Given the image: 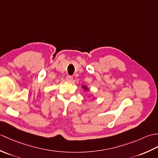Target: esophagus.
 Returning a JSON list of instances; mask_svg holds the SVG:
<instances>
[{
    "label": "esophagus",
    "instance_id": "esophagus-1",
    "mask_svg": "<svg viewBox=\"0 0 158 158\" xmlns=\"http://www.w3.org/2000/svg\"><path fill=\"white\" fill-rule=\"evenodd\" d=\"M66 81H68V82H72L73 80V77L72 76H70V75H68V76L66 77Z\"/></svg>",
    "mask_w": 158,
    "mask_h": 158
}]
</instances>
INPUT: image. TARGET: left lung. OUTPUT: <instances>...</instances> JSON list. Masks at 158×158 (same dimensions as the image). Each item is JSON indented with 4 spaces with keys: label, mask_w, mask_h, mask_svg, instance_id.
<instances>
[{
    "label": "left lung",
    "mask_w": 158,
    "mask_h": 158,
    "mask_svg": "<svg viewBox=\"0 0 158 158\" xmlns=\"http://www.w3.org/2000/svg\"><path fill=\"white\" fill-rule=\"evenodd\" d=\"M82 88L83 90H84V91H89L88 88L85 85H82Z\"/></svg>",
    "instance_id": "obj_1"
}]
</instances>
